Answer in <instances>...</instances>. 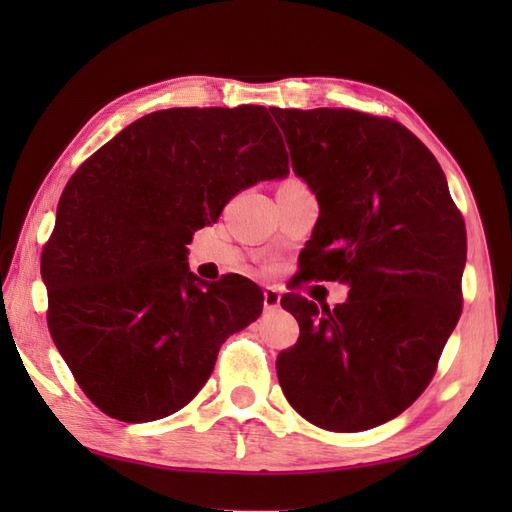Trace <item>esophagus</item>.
Returning a JSON list of instances; mask_svg holds the SVG:
<instances>
[{
    "mask_svg": "<svg viewBox=\"0 0 512 512\" xmlns=\"http://www.w3.org/2000/svg\"><path fill=\"white\" fill-rule=\"evenodd\" d=\"M262 297H265V309L267 312H273V309H277L280 307V301H282V292L277 290V288H273V286H269V288H265V292H262Z\"/></svg>",
    "mask_w": 512,
    "mask_h": 512,
    "instance_id": "obj_1",
    "label": "esophagus"
}]
</instances>
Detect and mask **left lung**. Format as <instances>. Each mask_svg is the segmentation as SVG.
I'll use <instances>...</instances> for the list:
<instances>
[{"label": "left lung", "mask_w": 512, "mask_h": 512, "mask_svg": "<svg viewBox=\"0 0 512 512\" xmlns=\"http://www.w3.org/2000/svg\"><path fill=\"white\" fill-rule=\"evenodd\" d=\"M320 218L303 277L350 286L329 309L282 299L299 342L277 378L309 423L354 433L399 416L436 371L461 316L466 226L433 153L393 119L271 108Z\"/></svg>", "instance_id": "1"}]
</instances>
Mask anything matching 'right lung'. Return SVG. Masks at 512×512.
I'll return each mask as SVG.
<instances>
[{"label": "right lung", "mask_w": 512, "mask_h": 512, "mask_svg": "<svg viewBox=\"0 0 512 512\" xmlns=\"http://www.w3.org/2000/svg\"><path fill=\"white\" fill-rule=\"evenodd\" d=\"M288 173L280 130L250 104L149 113L76 170L42 280L53 342L104 414L149 423L181 410L220 346L262 314L254 282L203 284L185 245L237 192Z\"/></svg>", "instance_id": "right-lung-1"}]
</instances>
